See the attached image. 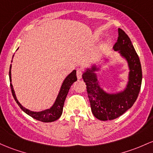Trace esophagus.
<instances>
[{
	"instance_id": "34e87169",
	"label": "esophagus",
	"mask_w": 153,
	"mask_h": 153,
	"mask_svg": "<svg viewBox=\"0 0 153 153\" xmlns=\"http://www.w3.org/2000/svg\"><path fill=\"white\" fill-rule=\"evenodd\" d=\"M82 74H83V71H82V69H80V68H78V69L76 70V76H77V78H78L79 79H82Z\"/></svg>"
}]
</instances>
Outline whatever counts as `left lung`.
<instances>
[{"instance_id":"obj_1","label":"left lung","mask_w":153,"mask_h":153,"mask_svg":"<svg viewBox=\"0 0 153 153\" xmlns=\"http://www.w3.org/2000/svg\"><path fill=\"white\" fill-rule=\"evenodd\" d=\"M113 48L126 58L129 68L128 82L123 92L116 94L105 92L99 85L97 74L95 73L99 68L95 65L91 68H87L82 74L87 85L92 114L101 121L115 119L124 114L137 100L141 89L142 73L140 58L128 36L120 28L117 42Z\"/></svg>"}]
</instances>
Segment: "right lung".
<instances>
[{
	"label": "right lung",
	"instance_id": "1",
	"mask_svg": "<svg viewBox=\"0 0 153 153\" xmlns=\"http://www.w3.org/2000/svg\"><path fill=\"white\" fill-rule=\"evenodd\" d=\"M12 62V61H11ZM11 65L10 66V70H9V79H10V86H11V90L12 95H13V98H14L15 101L17 102L18 105L19 106L24 112L26 114H28L31 117L35 118L36 120H38L39 121L42 122H52V121H55L61 117V114L63 112V105H64V101L66 100V96L71 86L73 85L74 82L77 80L76 75V71L74 70L70 74L68 75V76L63 81L62 86L61 87L59 93H58L57 98L56 100V102L53 104V105L51 108L45 110V111H40V112H34V111H31L30 110L25 108V107L19 103L18 100H17L16 95H15L14 90H13V85H11Z\"/></svg>",
	"mask_w": 153,
	"mask_h": 153
}]
</instances>
